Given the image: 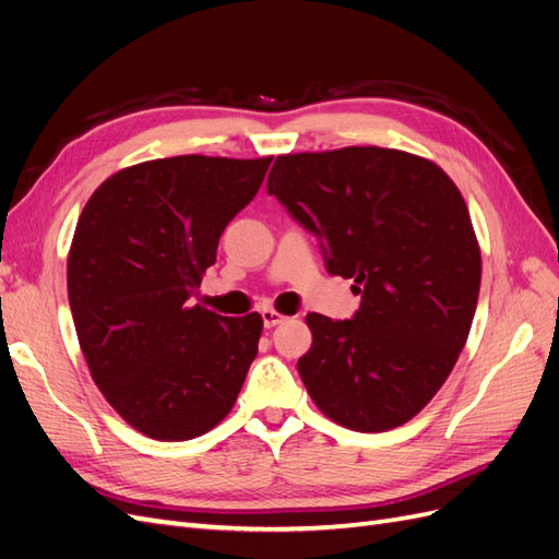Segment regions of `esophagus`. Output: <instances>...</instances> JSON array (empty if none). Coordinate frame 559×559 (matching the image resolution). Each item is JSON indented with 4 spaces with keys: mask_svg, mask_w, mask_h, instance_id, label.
Returning <instances> with one entry per match:
<instances>
[{
    "mask_svg": "<svg viewBox=\"0 0 559 559\" xmlns=\"http://www.w3.org/2000/svg\"><path fill=\"white\" fill-rule=\"evenodd\" d=\"M261 317H263V326L265 329H273V326L282 324V321H286V317L282 312H277V310H263Z\"/></svg>",
    "mask_w": 559,
    "mask_h": 559,
    "instance_id": "1",
    "label": "esophagus"
}]
</instances>
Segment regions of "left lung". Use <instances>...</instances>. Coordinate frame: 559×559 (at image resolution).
<instances>
[{
  "instance_id": "left-lung-1",
  "label": "left lung",
  "mask_w": 559,
  "mask_h": 559,
  "mask_svg": "<svg viewBox=\"0 0 559 559\" xmlns=\"http://www.w3.org/2000/svg\"><path fill=\"white\" fill-rule=\"evenodd\" d=\"M267 193L361 296L352 319L306 317L308 394L352 431L405 425L448 380L476 314L480 247L460 189L427 158L345 146L277 156Z\"/></svg>"
}]
</instances>
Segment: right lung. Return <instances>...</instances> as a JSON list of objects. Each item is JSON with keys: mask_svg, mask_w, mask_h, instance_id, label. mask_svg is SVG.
Here are the masks:
<instances>
[{"mask_svg": "<svg viewBox=\"0 0 559 559\" xmlns=\"http://www.w3.org/2000/svg\"><path fill=\"white\" fill-rule=\"evenodd\" d=\"M270 160H146L99 183L79 216L67 294L81 352L111 408L156 441L216 427L257 359L261 314L222 317L193 296Z\"/></svg>", "mask_w": 559, "mask_h": 559, "instance_id": "right-lung-1", "label": "right lung"}]
</instances>
